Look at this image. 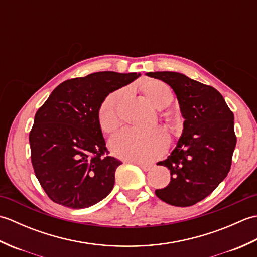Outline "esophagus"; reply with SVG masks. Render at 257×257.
Here are the masks:
<instances>
[{"label":"esophagus","mask_w":257,"mask_h":257,"mask_svg":"<svg viewBox=\"0 0 257 257\" xmlns=\"http://www.w3.org/2000/svg\"><path fill=\"white\" fill-rule=\"evenodd\" d=\"M134 163H136V165H138L141 169H143L144 171H148L151 169V165H147V163H144V162H138V161H134Z\"/></svg>","instance_id":"34e87169"}]
</instances>
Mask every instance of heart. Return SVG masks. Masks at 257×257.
Instances as JSON below:
<instances>
[{
  "mask_svg": "<svg viewBox=\"0 0 257 257\" xmlns=\"http://www.w3.org/2000/svg\"><path fill=\"white\" fill-rule=\"evenodd\" d=\"M145 95L152 106L166 108L173 100L170 87L160 80H150L143 86ZM121 92L109 94L98 110V123L105 134H110L118 125L117 105ZM169 146L168 135L160 128L139 130L125 128L110 139L109 147L112 154L124 160L151 162L161 157Z\"/></svg>",
  "mask_w": 257,
  "mask_h": 257,
  "instance_id": "obj_1",
  "label": "heart"
}]
</instances>
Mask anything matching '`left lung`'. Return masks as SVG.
<instances>
[{
  "instance_id": "obj_1",
  "label": "left lung",
  "mask_w": 257,
  "mask_h": 257,
  "mask_svg": "<svg viewBox=\"0 0 257 257\" xmlns=\"http://www.w3.org/2000/svg\"><path fill=\"white\" fill-rule=\"evenodd\" d=\"M147 75L171 87L184 118L176 149L158 162L170 170L171 181L155 193L170 205H194L210 195L230 171L236 145L234 114L212 86L174 72Z\"/></svg>"
}]
</instances>
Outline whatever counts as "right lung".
<instances>
[{
  "label": "right lung",
  "mask_w": 257,
  "mask_h": 257,
  "mask_svg": "<svg viewBox=\"0 0 257 257\" xmlns=\"http://www.w3.org/2000/svg\"><path fill=\"white\" fill-rule=\"evenodd\" d=\"M139 76L98 72L65 80L38 108L30 132L31 160L53 202L85 209L111 192L121 161L109 156L98 110L110 92Z\"/></svg>",
  "instance_id": "1"
}]
</instances>
